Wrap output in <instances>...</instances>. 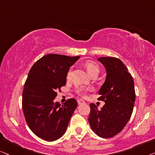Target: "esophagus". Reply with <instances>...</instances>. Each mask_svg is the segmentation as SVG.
I'll use <instances>...</instances> for the list:
<instances>
[{"label":"esophagus","mask_w":155,"mask_h":155,"mask_svg":"<svg viewBox=\"0 0 155 155\" xmlns=\"http://www.w3.org/2000/svg\"><path fill=\"white\" fill-rule=\"evenodd\" d=\"M86 103V102H85L84 100H78V104H85Z\"/></svg>","instance_id":"obj_1"}]
</instances>
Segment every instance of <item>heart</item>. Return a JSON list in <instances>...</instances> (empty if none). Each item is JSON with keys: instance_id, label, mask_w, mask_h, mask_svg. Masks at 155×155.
I'll return each instance as SVG.
<instances>
[{"instance_id": "b5f03b06", "label": "heart", "mask_w": 155, "mask_h": 155, "mask_svg": "<svg viewBox=\"0 0 155 155\" xmlns=\"http://www.w3.org/2000/svg\"><path fill=\"white\" fill-rule=\"evenodd\" d=\"M85 67H86V70L88 71L89 75L93 74L99 73V66L94 62L88 61V62H86V64H85ZM71 74V70L70 69V70L68 71V73H67V78H68V79L69 78H70ZM77 91L78 94L83 95L84 94V93L85 92V90L82 88H78L77 90Z\"/></svg>"}]
</instances>
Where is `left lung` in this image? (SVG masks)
Masks as SVG:
<instances>
[{"label":"left lung","mask_w":155,"mask_h":155,"mask_svg":"<svg viewBox=\"0 0 155 155\" xmlns=\"http://www.w3.org/2000/svg\"><path fill=\"white\" fill-rule=\"evenodd\" d=\"M97 60L106 69L105 81L98 92V100L105 104L98 110L91 103L88 121L93 132L108 138L121 132L131 117L136 100L134 81L119 59L102 57Z\"/></svg>","instance_id":"obj_1"}]
</instances>
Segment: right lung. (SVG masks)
<instances>
[{"instance_id":"1","label":"right lung","mask_w":155,"mask_h":155,"mask_svg":"<svg viewBox=\"0 0 155 155\" xmlns=\"http://www.w3.org/2000/svg\"><path fill=\"white\" fill-rule=\"evenodd\" d=\"M79 58L48 54L30 69L22 93L23 112L30 129L43 140L55 141L66 132L77 101L71 98L61 104L54 100L67 84L69 68Z\"/></svg>"}]
</instances>
